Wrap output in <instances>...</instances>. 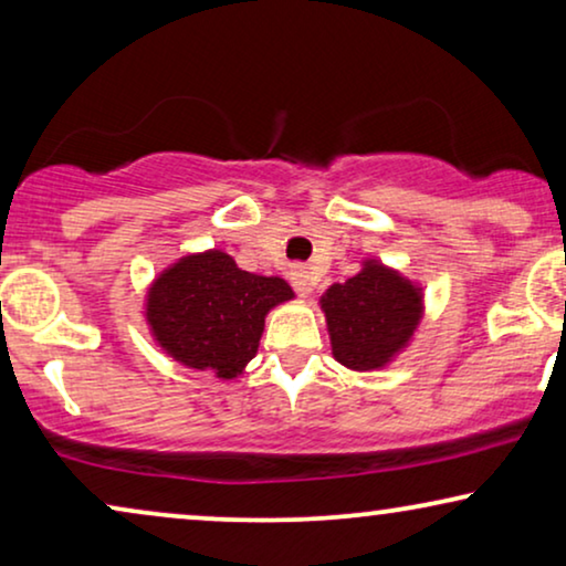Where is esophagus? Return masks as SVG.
Here are the masks:
<instances>
[{
	"instance_id": "obj_1",
	"label": "esophagus",
	"mask_w": 566,
	"mask_h": 566,
	"mask_svg": "<svg viewBox=\"0 0 566 566\" xmlns=\"http://www.w3.org/2000/svg\"><path fill=\"white\" fill-rule=\"evenodd\" d=\"M291 281H293V285H296V291L301 293V296H308V293L314 291V275H312V270L304 265H296L291 270Z\"/></svg>"
}]
</instances>
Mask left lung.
I'll return each instance as SVG.
<instances>
[{
  "instance_id": "left-lung-1",
  "label": "left lung",
  "mask_w": 566,
  "mask_h": 566,
  "mask_svg": "<svg viewBox=\"0 0 566 566\" xmlns=\"http://www.w3.org/2000/svg\"><path fill=\"white\" fill-rule=\"evenodd\" d=\"M332 355L350 370L386 368L409 345L422 319V289L378 260L324 291Z\"/></svg>"
}]
</instances>
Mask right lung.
<instances>
[{
    "mask_svg": "<svg viewBox=\"0 0 566 566\" xmlns=\"http://www.w3.org/2000/svg\"><path fill=\"white\" fill-rule=\"evenodd\" d=\"M296 293L283 277L247 273L221 250L185 254L154 277L144 316L161 350L229 381L258 355L265 316Z\"/></svg>",
    "mask_w": 566,
    "mask_h": 566,
    "instance_id": "obj_1",
    "label": "right lung"
}]
</instances>
